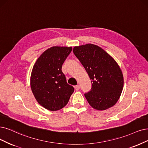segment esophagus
Listing matches in <instances>:
<instances>
[{"mask_svg":"<svg viewBox=\"0 0 148 148\" xmlns=\"http://www.w3.org/2000/svg\"><path fill=\"white\" fill-rule=\"evenodd\" d=\"M74 88L76 90H80V85H77L74 86Z\"/></svg>","mask_w":148,"mask_h":148,"instance_id":"obj_1","label":"esophagus"}]
</instances>
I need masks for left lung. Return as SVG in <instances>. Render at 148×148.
Instances as JSON below:
<instances>
[{
	"label": "left lung",
	"mask_w": 148,
	"mask_h": 148,
	"mask_svg": "<svg viewBox=\"0 0 148 148\" xmlns=\"http://www.w3.org/2000/svg\"><path fill=\"white\" fill-rule=\"evenodd\" d=\"M73 52L91 80V89L85 94L89 104L97 110L113 106L121 95L124 85L122 71L115 60L92 44L75 46Z\"/></svg>",
	"instance_id": "1"
}]
</instances>
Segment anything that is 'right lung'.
I'll use <instances>...</instances> for the list:
<instances>
[{
	"label": "right lung",
	"instance_id": "1",
	"mask_svg": "<svg viewBox=\"0 0 148 148\" xmlns=\"http://www.w3.org/2000/svg\"><path fill=\"white\" fill-rule=\"evenodd\" d=\"M72 47L53 46L37 59L30 76V86L36 100L51 111L67 104L74 88L69 85L62 71V65Z\"/></svg>",
	"mask_w": 148,
	"mask_h": 148
}]
</instances>
